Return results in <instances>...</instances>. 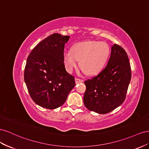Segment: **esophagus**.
Instances as JSON below:
<instances>
[{
  "mask_svg": "<svg viewBox=\"0 0 149 149\" xmlns=\"http://www.w3.org/2000/svg\"><path fill=\"white\" fill-rule=\"evenodd\" d=\"M84 82V80L82 79H80L79 78H75V82L76 84H79V83H82Z\"/></svg>",
  "mask_w": 149,
  "mask_h": 149,
  "instance_id": "esophagus-1",
  "label": "esophagus"
}]
</instances>
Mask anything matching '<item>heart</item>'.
I'll list each match as a JSON object with an SVG mask.
<instances>
[{
    "instance_id": "obj_1",
    "label": "heart",
    "mask_w": 149,
    "mask_h": 149,
    "mask_svg": "<svg viewBox=\"0 0 149 149\" xmlns=\"http://www.w3.org/2000/svg\"><path fill=\"white\" fill-rule=\"evenodd\" d=\"M109 53V47L105 42L85 41L75 44L71 50L65 51L63 61L67 70L71 72L80 60L79 65L86 73L93 75L104 67Z\"/></svg>"
}]
</instances>
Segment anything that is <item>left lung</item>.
Instances as JSON below:
<instances>
[{"label":"left lung","mask_w":149,"mask_h":149,"mask_svg":"<svg viewBox=\"0 0 149 149\" xmlns=\"http://www.w3.org/2000/svg\"><path fill=\"white\" fill-rule=\"evenodd\" d=\"M111 49L107 65L84 82L85 106L100 114L111 112L124 102L131 79V68L125 50L117 44Z\"/></svg>","instance_id":"8db88e82"}]
</instances>
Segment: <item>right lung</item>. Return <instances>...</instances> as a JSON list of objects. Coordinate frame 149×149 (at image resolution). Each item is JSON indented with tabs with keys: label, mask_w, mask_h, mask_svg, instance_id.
Instances as JSON below:
<instances>
[{
	"label": "right lung",
	"mask_w": 149,
	"mask_h": 149,
	"mask_svg": "<svg viewBox=\"0 0 149 149\" xmlns=\"http://www.w3.org/2000/svg\"><path fill=\"white\" fill-rule=\"evenodd\" d=\"M69 38L53 33L38 44L27 57L25 82L32 99L44 108L61 107L75 85L63 61L64 46Z\"/></svg>",
	"instance_id": "add662e5"
}]
</instances>
